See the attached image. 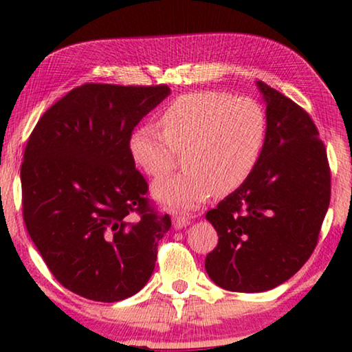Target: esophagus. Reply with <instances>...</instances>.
Returning <instances> with one entry per match:
<instances>
[{
  "mask_svg": "<svg viewBox=\"0 0 352 352\" xmlns=\"http://www.w3.org/2000/svg\"><path fill=\"white\" fill-rule=\"evenodd\" d=\"M190 223V220L184 216H174L172 217V225H174L175 230H182L186 228V226Z\"/></svg>",
  "mask_w": 352,
  "mask_h": 352,
  "instance_id": "34e87169",
  "label": "esophagus"
}]
</instances>
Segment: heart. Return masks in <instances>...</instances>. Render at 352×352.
Segmentation results:
<instances>
[{
  "instance_id": "b5f03b06",
  "label": "heart",
  "mask_w": 352,
  "mask_h": 352,
  "mask_svg": "<svg viewBox=\"0 0 352 352\" xmlns=\"http://www.w3.org/2000/svg\"><path fill=\"white\" fill-rule=\"evenodd\" d=\"M162 127L136 129L130 155L157 178L168 174L184 152L186 169L155 182L152 195L169 210H194L214 192H231L252 175L264 151L267 118L253 99L200 91L172 100L162 113Z\"/></svg>"
}]
</instances>
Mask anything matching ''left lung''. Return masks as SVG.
<instances>
[{
    "mask_svg": "<svg viewBox=\"0 0 352 352\" xmlns=\"http://www.w3.org/2000/svg\"><path fill=\"white\" fill-rule=\"evenodd\" d=\"M256 87L267 105L264 151L245 183L206 212L219 234L208 276L243 294L275 289L305 265L331 199L326 148L311 116L267 83Z\"/></svg>",
    "mask_w": 352,
    "mask_h": 352,
    "instance_id": "8db88e82",
    "label": "left lung"
}]
</instances>
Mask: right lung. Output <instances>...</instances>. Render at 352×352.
I'll use <instances>...</instances> for the list:
<instances>
[{
	"mask_svg": "<svg viewBox=\"0 0 352 352\" xmlns=\"http://www.w3.org/2000/svg\"><path fill=\"white\" fill-rule=\"evenodd\" d=\"M169 94L166 85L85 83L46 110L29 136L21 164L28 233L57 281L88 300H126L155 269L170 217L148 208L129 141Z\"/></svg>",
	"mask_w": 352,
	"mask_h": 352,
	"instance_id": "add662e5",
	"label": "right lung"
}]
</instances>
